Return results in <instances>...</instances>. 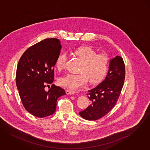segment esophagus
<instances>
[{
	"label": "esophagus",
	"mask_w": 150,
	"mask_h": 150,
	"mask_svg": "<svg viewBox=\"0 0 150 150\" xmlns=\"http://www.w3.org/2000/svg\"><path fill=\"white\" fill-rule=\"evenodd\" d=\"M66 92L68 95H74L75 93L74 91H72V90H66Z\"/></svg>",
	"instance_id": "1"
}]
</instances>
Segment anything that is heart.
I'll return each instance as SVG.
<instances>
[{
  "label": "heart",
  "mask_w": 150,
  "mask_h": 150,
  "mask_svg": "<svg viewBox=\"0 0 150 150\" xmlns=\"http://www.w3.org/2000/svg\"><path fill=\"white\" fill-rule=\"evenodd\" d=\"M74 54L83 62L79 74H69L59 78V84L69 89L76 90L88 84H96L102 80L108 67V58L103 54H96L89 47H81L74 50ZM67 57L64 53L60 54L56 60L59 70L64 69Z\"/></svg>",
  "instance_id": "obj_1"
}]
</instances>
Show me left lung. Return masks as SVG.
I'll use <instances>...</instances> for the list:
<instances>
[{"mask_svg": "<svg viewBox=\"0 0 150 150\" xmlns=\"http://www.w3.org/2000/svg\"><path fill=\"white\" fill-rule=\"evenodd\" d=\"M125 66L123 58L116 56L110 60L108 71L102 82L88 90L90 105L79 112L81 117L96 120L107 114L115 105L125 79Z\"/></svg>", "mask_w": 150, "mask_h": 150, "instance_id": "1", "label": "left lung"}]
</instances>
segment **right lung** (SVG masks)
Wrapping results in <instances>:
<instances>
[{
  "mask_svg": "<svg viewBox=\"0 0 150 150\" xmlns=\"http://www.w3.org/2000/svg\"><path fill=\"white\" fill-rule=\"evenodd\" d=\"M62 46L56 38L46 39L29 47L20 59L16 84L25 109L33 115L43 117L53 114L58 98L66 95L62 88L52 84L54 66Z\"/></svg>",
  "mask_w": 150,
  "mask_h": 150,
  "instance_id": "right-lung-1",
  "label": "right lung"
}]
</instances>
